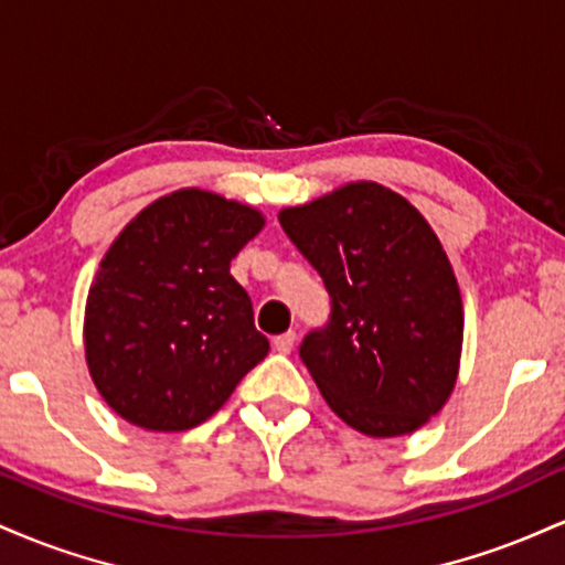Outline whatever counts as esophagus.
I'll list each match as a JSON object with an SVG mask.
<instances>
[{
    "label": "esophagus",
    "instance_id": "34e87169",
    "mask_svg": "<svg viewBox=\"0 0 565 565\" xmlns=\"http://www.w3.org/2000/svg\"><path fill=\"white\" fill-rule=\"evenodd\" d=\"M295 340H297V334L295 332H287V334H278L276 340H274V350H278V353H291V348H295Z\"/></svg>",
    "mask_w": 565,
    "mask_h": 565
}]
</instances>
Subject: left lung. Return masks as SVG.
Returning <instances> with one entry per match:
<instances>
[{
	"label": "left lung",
	"mask_w": 565,
	"mask_h": 565,
	"mask_svg": "<svg viewBox=\"0 0 565 565\" xmlns=\"http://www.w3.org/2000/svg\"><path fill=\"white\" fill-rule=\"evenodd\" d=\"M278 223L332 297L300 355L329 408L372 438L419 430L457 385L465 310L436 231L401 193L359 180Z\"/></svg>",
	"instance_id": "obj_1"
}]
</instances>
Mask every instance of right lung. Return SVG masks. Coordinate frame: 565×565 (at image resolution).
<instances>
[{
	"label": "right lung",
	"instance_id": "right-lung-1",
	"mask_svg": "<svg viewBox=\"0 0 565 565\" xmlns=\"http://www.w3.org/2000/svg\"><path fill=\"white\" fill-rule=\"evenodd\" d=\"M265 215L204 188L140 210L97 265L84 305V359L97 393L142 430L212 417L268 355L231 260Z\"/></svg>",
	"mask_w": 565,
	"mask_h": 565
}]
</instances>
